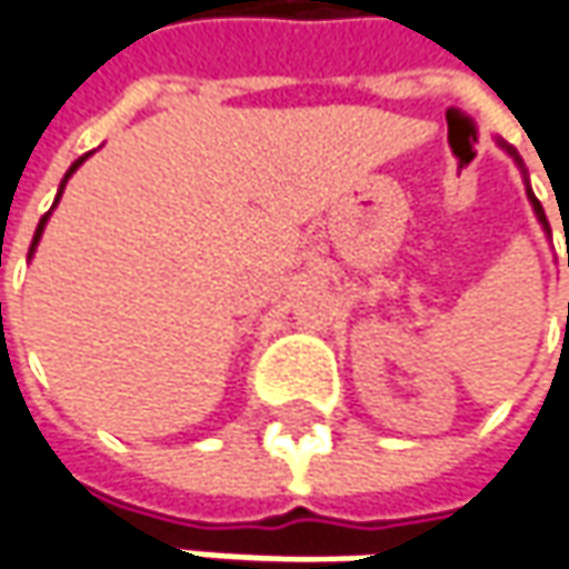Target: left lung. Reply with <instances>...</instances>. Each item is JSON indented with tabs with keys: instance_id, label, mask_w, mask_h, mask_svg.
<instances>
[{
	"instance_id": "left-lung-1",
	"label": "left lung",
	"mask_w": 569,
	"mask_h": 569,
	"mask_svg": "<svg viewBox=\"0 0 569 569\" xmlns=\"http://www.w3.org/2000/svg\"><path fill=\"white\" fill-rule=\"evenodd\" d=\"M498 146H501V149H505V152L511 154L513 161H517V168H520V171L527 173V168H523V161H520V154H517V149H513V146H508V142H498ZM527 196H529V202H532V211H536V218H539V223H542L545 227V233L551 236V227H548V218H545V208H542V202H539V199H536V192H532V189L527 187Z\"/></svg>"
}]
</instances>
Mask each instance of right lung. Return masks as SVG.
Segmentation results:
<instances>
[{
    "mask_svg": "<svg viewBox=\"0 0 569 569\" xmlns=\"http://www.w3.org/2000/svg\"><path fill=\"white\" fill-rule=\"evenodd\" d=\"M87 158H90V154H83V158H77V161H73L71 168H68V173H64V180H61V187H58L56 204H58V199H61V192H64V183L71 180V173L77 171V168H80V164H83ZM56 204H52V208H56ZM49 214H52V211H46V214H42V218H40V227H37V233H33V242H30V254L37 252V246H40V236H42V230H46V220H49ZM30 254H27V258H30Z\"/></svg>",
    "mask_w": 569,
    "mask_h": 569,
    "instance_id": "add662e5",
    "label": "right lung"
}]
</instances>
